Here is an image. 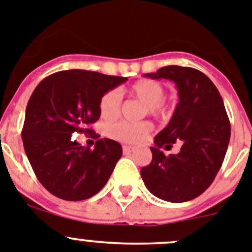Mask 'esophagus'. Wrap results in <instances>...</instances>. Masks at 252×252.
Listing matches in <instances>:
<instances>
[{
  "instance_id": "obj_1",
  "label": "esophagus",
  "mask_w": 252,
  "mask_h": 252,
  "mask_svg": "<svg viewBox=\"0 0 252 252\" xmlns=\"http://www.w3.org/2000/svg\"><path fill=\"white\" fill-rule=\"evenodd\" d=\"M134 151V148H133V147H130V146H123V152L124 153H130V152H133Z\"/></svg>"
}]
</instances>
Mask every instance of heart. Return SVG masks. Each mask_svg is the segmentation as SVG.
I'll return each instance as SVG.
<instances>
[{
	"instance_id": "b5f03b06",
	"label": "heart",
	"mask_w": 252,
	"mask_h": 252,
	"mask_svg": "<svg viewBox=\"0 0 252 252\" xmlns=\"http://www.w3.org/2000/svg\"><path fill=\"white\" fill-rule=\"evenodd\" d=\"M128 95L144 104L142 114H149L158 119H167L172 114V105L164 100L165 87L153 79H140L128 89ZM122 108V95L112 89L104 93L99 100V113L105 121H112L119 115ZM152 124L149 122H115L106 126L108 137L129 144L143 142L149 135Z\"/></svg>"
}]
</instances>
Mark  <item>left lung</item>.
Returning a JSON list of instances; mask_svg holds the SVG:
<instances>
[{"label":"left lung","mask_w":252,"mask_h":252,"mask_svg":"<svg viewBox=\"0 0 252 252\" xmlns=\"http://www.w3.org/2000/svg\"><path fill=\"white\" fill-rule=\"evenodd\" d=\"M146 76L174 81L180 101L168 126L154 137L152 162L140 176L158 198L191 201L210 187L225 159L231 124L223 100L210 78L193 67L169 65ZM174 142L180 152L164 156L160 148L169 150Z\"/></svg>","instance_id":"1"}]
</instances>
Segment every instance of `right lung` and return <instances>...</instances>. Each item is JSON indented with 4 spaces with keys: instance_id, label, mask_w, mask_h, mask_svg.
Masks as SVG:
<instances>
[{
    "instance_id": "1",
    "label": "right lung",
    "mask_w": 252,
    "mask_h": 252,
    "mask_svg": "<svg viewBox=\"0 0 252 252\" xmlns=\"http://www.w3.org/2000/svg\"><path fill=\"white\" fill-rule=\"evenodd\" d=\"M128 79L72 69L45 78L26 106L21 135L37 180L50 193L81 201L98 193L109 180L123 149L113 139H99L89 128L100 117L104 93ZM98 139L94 150L80 146L72 135Z\"/></svg>"
}]
</instances>
